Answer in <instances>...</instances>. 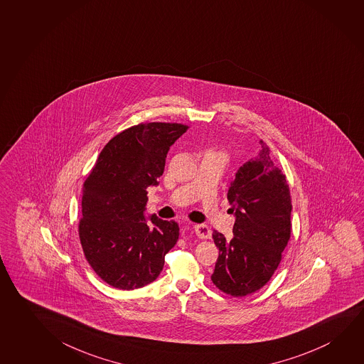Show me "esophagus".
Returning a JSON list of instances; mask_svg holds the SVG:
<instances>
[{
	"label": "esophagus",
	"mask_w": 364,
	"mask_h": 364,
	"mask_svg": "<svg viewBox=\"0 0 364 364\" xmlns=\"http://www.w3.org/2000/svg\"><path fill=\"white\" fill-rule=\"evenodd\" d=\"M193 230L196 232V235L202 240H209L212 237V230L205 224H196V225H193Z\"/></svg>",
	"instance_id": "obj_1"
}]
</instances>
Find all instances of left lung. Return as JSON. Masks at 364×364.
I'll return each instance as SVG.
<instances>
[{
    "label": "left lung",
    "instance_id": "8db88e82",
    "mask_svg": "<svg viewBox=\"0 0 364 364\" xmlns=\"http://www.w3.org/2000/svg\"><path fill=\"white\" fill-rule=\"evenodd\" d=\"M257 156L243 164L228 189L233 238L213 232L219 256L212 281L232 296H246L269 282L291 235V196L286 176L259 141Z\"/></svg>",
    "mask_w": 364,
    "mask_h": 364
}]
</instances>
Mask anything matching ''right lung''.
<instances>
[{"label": "right lung", "instance_id": "obj_1", "mask_svg": "<svg viewBox=\"0 0 364 364\" xmlns=\"http://www.w3.org/2000/svg\"><path fill=\"white\" fill-rule=\"evenodd\" d=\"M180 123H140L114 136L85 180L79 238L95 274L119 290L151 284L165 255L179 240V225L151 214L147 191L159 185L170 146L184 134Z\"/></svg>", "mask_w": 364, "mask_h": 364}]
</instances>
